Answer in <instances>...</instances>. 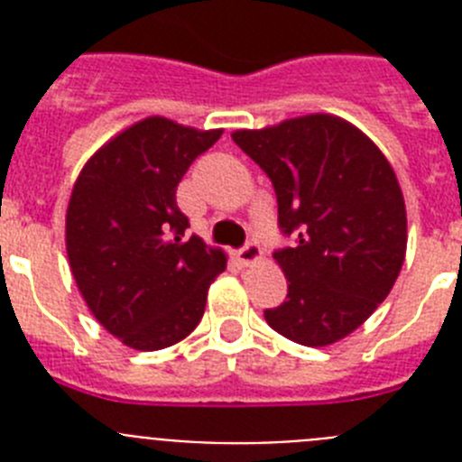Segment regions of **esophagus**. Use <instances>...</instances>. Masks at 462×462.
Returning a JSON list of instances; mask_svg holds the SVG:
<instances>
[{
    "label": "esophagus",
    "mask_w": 462,
    "mask_h": 462,
    "mask_svg": "<svg viewBox=\"0 0 462 462\" xmlns=\"http://www.w3.org/2000/svg\"><path fill=\"white\" fill-rule=\"evenodd\" d=\"M259 259H261L259 243H247L243 250H238V261L240 263H245V266H252V263H256Z\"/></svg>",
    "instance_id": "obj_1"
}]
</instances>
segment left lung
Instances as JSON below:
<instances>
[{
    "mask_svg": "<svg viewBox=\"0 0 462 462\" xmlns=\"http://www.w3.org/2000/svg\"><path fill=\"white\" fill-rule=\"evenodd\" d=\"M271 178L282 234L277 250L287 300L268 326L305 346H326L358 328L389 296L407 250L398 178L361 129L326 113L231 134Z\"/></svg>",
    "mask_w": 462,
    "mask_h": 462,
    "instance_id": "8db88e82",
    "label": "left lung"
}]
</instances>
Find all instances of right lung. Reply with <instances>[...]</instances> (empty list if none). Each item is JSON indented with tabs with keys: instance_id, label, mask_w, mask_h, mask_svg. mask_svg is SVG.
Listing matches in <instances>:
<instances>
[{
	"instance_id": "right-lung-1",
	"label": "right lung",
	"mask_w": 462,
	"mask_h": 462,
	"mask_svg": "<svg viewBox=\"0 0 462 462\" xmlns=\"http://www.w3.org/2000/svg\"><path fill=\"white\" fill-rule=\"evenodd\" d=\"M222 129L145 117L89 157L67 208V254L89 312L138 352L185 340L206 312L226 254L199 236L175 203L182 175Z\"/></svg>"
}]
</instances>
